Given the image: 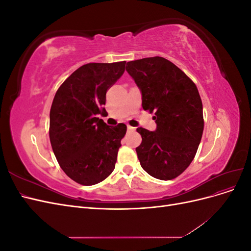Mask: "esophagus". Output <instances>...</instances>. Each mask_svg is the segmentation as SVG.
I'll return each instance as SVG.
<instances>
[{
  "mask_svg": "<svg viewBox=\"0 0 251 251\" xmlns=\"http://www.w3.org/2000/svg\"><path fill=\"white\" fill-rule=\"evenodd\" d=\"M126 127H127V131H133L134 128H135V127H133V126H127Z\"/></svg>",
  "mask_w": 251,
  "mask_h": 251,
  "instance_id": "esophagus-1",
  "label": "esophagus"
}]
</instances>
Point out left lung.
Instances as JSON below:
<instances>
[{
    "label": "left lung",
    "instance_id": "8db88e82",
    "mask_svg": "<svg viewBox=\"0 0 251 251\" xmlns=\"http://www.w3.org/2000/svg\"><path fill=\"white\" fill-rule=\"evenodd\" d=\"M126 69L141 91L142 108L154 113L156 131L138 127L136 148L142 169L151 177L172 180L191 164L203 128L202 100L194 81L160 56L126 63Z\"/></svg>",
    "mask_w": 251,
    "mask_h": 251
}]
</instances>
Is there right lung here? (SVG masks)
I'll return each instance as SVG.
<instances>
[{
    "label": "right lung",
    "instance_id": "1",
    "mask_svg": "<svg viewBox=\"0 0 251 251\" xmlns=\"http://www.w3.org/2000/svg\"><path fill=\"white\" fill-rule=\"evenodd\" d=\"M126 62L79 67L56 91L50 110L49 137L62 170L81 185H94L115 169L126 126H110L97 117L105 112V94L121 77Z\"/></svg>",
    "mask_w": 251,
    "mask_h": 251
}]
</instances>
